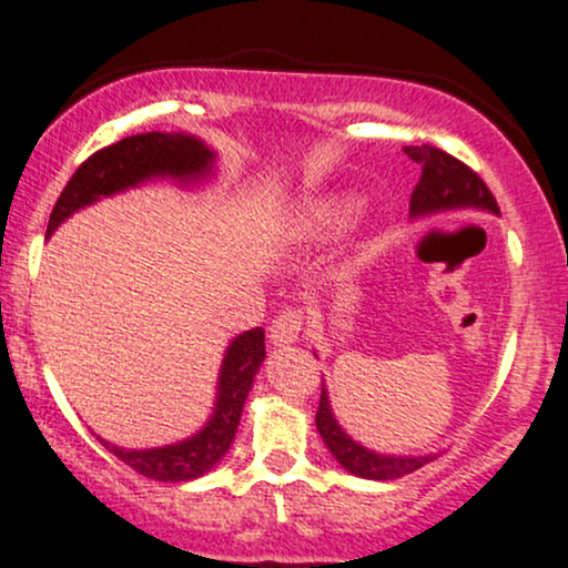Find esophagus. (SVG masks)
Listing matches in <instances>:
<instances>
[{
    "label": "esophagus",
    "mask_w": 568,
    "mask_h": 568,
    "mask_svg": "<svg viewBox=\"0 0 568 568\" xmlns=\"http://www.w3.org/2000/svg\"><path fill=\"white\" fill-rule=\"evenodd\" d=\"M304 331V315L296 306H285L275 315V321L270 325V338L272 344H293L298 342Z\"/></svg>",
    "instance_id": "1"
}]
</instances>
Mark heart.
Returning a JSON list of instances; mask_svg holds the SVG:
<instances>
[{
  "mask_svg": "<svg viewBox=\"0 0 568 568\" xmlns=\"http://www.w3.org/2000/svg\"><path fill=\"white\" fill-rule=\"evenodd\" d=\"M349 213H352V205H336L334 211L325 213V221H328V224H342Z\"/></svg>",
  "mask_w": 568,
  "mask_h": 568,
  "instance_id": "obj_1",
  "label": "heart"
}]
</instances>
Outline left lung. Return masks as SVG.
I'll return each mask as SVG.
<instances>
[{
    "instance_id": "8db88e82",
    "label": "left lung",
    "mask_w": 568,
    "mask_h": 568,
    "mask_svg": "<svg viewBox=\"0 0 568 568\" xmlns=\"http://www.w3.org/2000/svg\"><path fill=\"white\" fill-rule=\"evenodd\" d=\"M403 152L422 168L419 184L410 192V216H427V213L438 211H459V207H478V211L499 213L491 189L486 186V181L470 165H465L462 160H456L448 152L435 146H406ZM315 422L325 446L336 456L338 465L352 475H361V478H403V475L419 470L429 459H435V456H384L363 448L361 443L352 440L338 427L334 414H331L325 384L321 389V406H317Z\"/></svg>"
}]
</instances>
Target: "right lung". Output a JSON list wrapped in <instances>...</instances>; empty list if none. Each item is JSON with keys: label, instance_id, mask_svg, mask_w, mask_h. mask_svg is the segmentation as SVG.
<instances>
[{"label": "right lung", "instance_id": "obj_1", "mask_svg": "<svg viewBox=\"0 0 568 568\" xmlns=\"http://www.w3.org/2000/svg\"><path fill=\"white\" fill-rule=\"evenodd\" d=\"M211 162L213 154L207 152L205 143L194 135L181 133H141L116 141L106 149H98L63 186L61 197L50 213L48 234H53L61 221H67L71 213L98 197H109V194L152 179V175H175L184 181L197 179L211 171ZM264 357V328L256 325L234 338L224 355V366H221L216 410H213L211 422L192 438L175 443V446L146 448V452H130V448H116L101 438L98 440L143 478L171 480V484L200 478L230 452L245 397L251 393L253 376Z\"/></svg>", "mask_w": 568, "mask_h": 568}]
</instances>
